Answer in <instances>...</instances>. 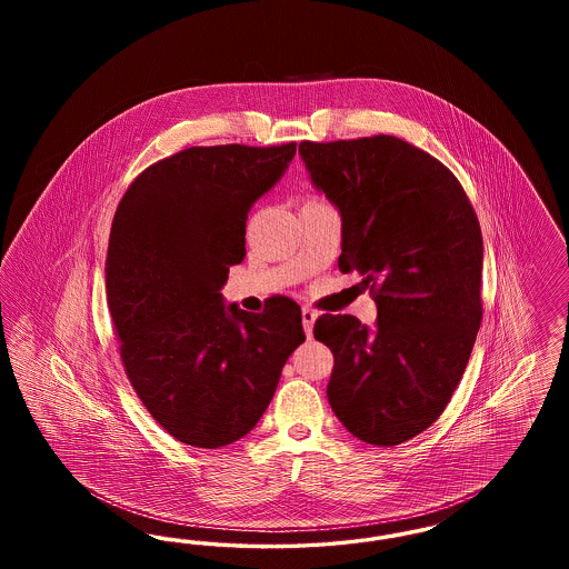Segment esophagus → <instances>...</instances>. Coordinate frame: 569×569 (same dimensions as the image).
Instances as JSON below:
<instances>
[{"mask_svg":"<svg viewBox=\"0 0 569 569\" xmlns=\"http://www.w3.org/2000/svg\"><path fill=\"white\" fill-rule=\"evenodd\" d=\"M300 316H302V328H305L307 337H311V335H313V325H316V318H318V313H316L311 307H302Z\"/></svg>","mask_w":569,"mask_h":569,"instance_id":"esophagus-1","label":"esophagus"}]
</instances>
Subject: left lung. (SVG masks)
<instances>
[{
    "instance_id": "8db88e82",
    "label": "left lung",
    "mask_w": 569,
    "mask_h": 569,
    "mask_svg": "<svg viewBox=\"0 0 569 569\" xmlns=\"http://www.w3.org/2000/svg\"><path fill=\"white\" fill-rule=\"evenodd\" d=\"M311 181L341 213L339 269L378 305L373 332L325 313L313 337L335 356L326 395L343 427L399 446L450 403L482 322V230L459 179L397 136L302 140Z\"/></svg>"
}]
</instances>
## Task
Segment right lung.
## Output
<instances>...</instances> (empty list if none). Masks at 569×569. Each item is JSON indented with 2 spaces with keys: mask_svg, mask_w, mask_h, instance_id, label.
Instances as JSON below:
<instances>
[{
  "mask_svg": "<svg viewBox=\"0 0 569 569\" xmlns=\"http://www.w3.org/2000/svg\"><path fill=\"white\" fill-rule=\"evenodd\" d=\"M295 153L297 142L190 147L144 168L114 211L107 298L121 362L181 443L213 450L249 433L305 341L292 298L260 313L221 302L247 213Z\"/></svg>",
  "mask_w": 569,
  "mask_h": 569,
  "instance_id": "1",
  "label": "right lung"
}]
</instances>
